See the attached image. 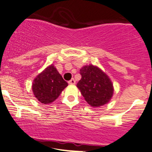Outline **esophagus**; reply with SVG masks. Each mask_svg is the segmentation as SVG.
I'll list each match as a JSON object with an SVG mask.
<instances>
[{"label": "esophagus", "mask_w": 152, "mask_h": 152, "mask_svg": "<svg viewBox=\"0 0 152 152\" xmlns=\"http://www.w3.org/2000/svg\"><path fill=\"white\" fill-rule=\"evenodd\" d=\"M68 83H69V85H74L76 84V80H75L74 79H72L71 80H69V81L68 82Z\"/></svg>", "instance_id": "1"}]
</instances>
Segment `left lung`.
<instances>
[{"label":"left lung","mask_w":152,"mask_h":152,"mask_svg":"<svg viewBox=\"0 0 152 152\" xmlns=\"http://www.w3.org/2000/svg\"><path fill=\"white\" fill-rule=\"evenodd\" d=\"M82 78L78 87L85 100L92 107L103 106L113 95V85L104 73L97 66L89 65L80 69Z\"/></svg>","instance_id":"obj_1"}]
</instances>
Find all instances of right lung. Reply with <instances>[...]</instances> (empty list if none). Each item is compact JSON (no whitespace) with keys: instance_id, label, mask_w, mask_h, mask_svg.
Wrapping results in <instances>:
<instances>
[{"instance_id":"add662e5","label":"right lung","mask_w":152,"mask_h":152,"mask_svg":"<svg viewBox=\"0 0 152 152\" xmlns=\"http://www.w3.org/2000/svg\"><path fill=\"white\" fill-rule=\"evenodd\" d=\"M67 86L56 68L50 65L35 78L32 91L35 98L46 104L55 101Z\"/></svg>"}]
</instances>
